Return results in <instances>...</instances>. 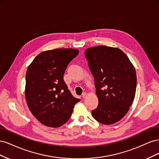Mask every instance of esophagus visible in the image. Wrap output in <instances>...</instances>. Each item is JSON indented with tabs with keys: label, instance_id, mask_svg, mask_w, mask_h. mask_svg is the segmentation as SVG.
Instances as JSON below:
<instances>
[{
	"label": "esophagus",
	"instance_id": "1",
	"mask_svg": "<svg viewBox=\"0 0 159 159\" xmlns=\"http://www.w3.org/2000/svg\"><path fill=\"white\" fill-rule=\"evenodd\" d=\"M86 96H87V93H85V92L83 93V94H82V98H85Z\"/></svg>",
	"mask_w": 159,
	"mask_h": 159
}]
</instances>
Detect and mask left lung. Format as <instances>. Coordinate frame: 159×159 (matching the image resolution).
Masks as SVG:
<instances>
[{"instance_id": "left-lung-1", "label": "left lung", "mask_w": 159, "mask_h": 159, "mask_svg": "<svg viewBox=\"0 0 159 159\" xmlns=\"http://www.w3.org/2000/svg\"><path fill=\"white\" fill-rule=\"evenodd\" d=\"M85 55L95 80L98 106L93 117L104 125L120 121L127 114L135 96L137 75L127 56L118 48H89Z\"/></svg>"}]
</instances>
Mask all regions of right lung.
I'll list each match as a JSON object with an SVG mask.
<instances>
[{
  "label": "right lung",
  "instance_id": "obj_1",
  "mask_svg": "<svg viewBox=\"0 0 159 159\" xmlns=\"http://www.w3.org/2000/svg\"><path fill=\"white\" fill-rule=\"evenodd\" d=\"M78 54L79 50L73 48L44 51L28 67L26 103L34 116L45 126L56 128L63 125L80 101L71 95L64 81L67 66Z\"/></svg>",
  "mask_w": 159,
  "mask_h": 159
}]
</instances>
